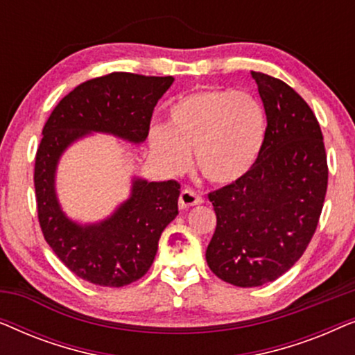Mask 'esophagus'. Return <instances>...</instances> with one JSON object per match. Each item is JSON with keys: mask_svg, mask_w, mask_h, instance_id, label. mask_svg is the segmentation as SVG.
Wrapping results in <instances>:
<instances>
[{"mask_svg": "<svg viewBox=\"0 0 355 355\" xmlns=\"http://www.w3.org/2000/svg\"><path fill=\"white\" fill-rule=\"evenodd\" d=\"M197 203H202L200 193H197L191 187L184 189V191L181 192V196H179V208L184 210V208L193 207V205H197Z\"/></svg>", "mask_w": 355, "mask_h": 355, "instance_id": "obj_1", "label": "esophagus"}]
</instances>
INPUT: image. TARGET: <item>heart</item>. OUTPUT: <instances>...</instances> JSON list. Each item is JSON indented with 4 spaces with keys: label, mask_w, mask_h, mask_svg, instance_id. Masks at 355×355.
Segmentation results:
<instances>
[{
    "label": "heart",
    "mask_w": 355,
    "mask_h": 355,
    "mask_svg": "<svg viewBox=\"0 0 355 355\" xmlns=\"http://www.w3.org/2000/svg\"><path fill=\"white\" fill-rule=\"evenodd\" d=\"M150 148L169 173L186 171L191 152L213 184L239 181L259 162L266 140V113L247 92L203 89L169 110V123L153 124Z\"/></svg>",
    "instance_id": "1"
}]
</instances>
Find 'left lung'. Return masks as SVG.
<instances>
[{"mask_svg": "<svg viewBox=\"0 0 355 355\" xmlns=\"http://www.w3.org/2000/svg\"><path fill=\"white\" fill-rule=\"evenodd\" d=\"M250 74L266 113L265 147L244 178L208 193L216 230L207 263L239 288L275 281L302 257L328 187L323 134L307 101L276 77Z\"/></svg>", "mask_w": 355, "mask_h": 355, "instance_id": "8db88e82", "label": "left lung"}]
</instances>
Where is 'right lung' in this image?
I'll use <instances>...</instances> for the list:
<instances>
[{
	"instance_id": "1",
	"label": "right lung",
	"mask_w": 355,
	"mask_h": 355,
	"mask_svg": "<svg viewBox=\"0 0 355 355\" xmlns=\"http://www.w3.org/2000/svg\"><path fill=\"white\" fill-rule=\"evenodd\" d=\"M173 80L132 72L95 77L69 92L43 125L33 173L38 223L58 259L89 283L121 288L147 273L159 236L178 215L181 184L135 179L132 196L108 220L80 226L67 220L56 200L58 159L67 145L92 130L144 142L155 106Z\"/></svg>"
}]
</instances>
